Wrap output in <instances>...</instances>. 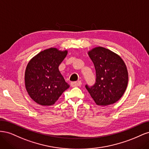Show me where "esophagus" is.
I'll return each instance as SVG.
<instances>
[{"mask_svg":"<svg viewBox=\"0 0 149 149\" xmlns=\"http://www.w3.org/2000/svg\"><path fill=\"white\" fill-rule=\"evenodd\" d=\"M81 85V81H73L71 83V87H77V86H79Z\"/></svg>","mask_w":149,"mask_h":149,"instance_id":"esophagus-1","label":"esophagus"}]
</instances>
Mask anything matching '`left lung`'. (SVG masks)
<instances>
[{
	"label": "left lung",
	"instance_id": "left-lung-1",
	"mask_svg": "<svg viewBox=\"0 0 149 149\" xmlns=\"http://www.w3.org/2000/svg\"><path fill=\"white\" fill-rule=\"evenodd\" d=\"M96 70V82L85 87L99 106H107L119 101L128 83V72L122 58L109 49L96 47L88 52Z\"/></svg>",
	"mask_w": 149,
	"mask_h": 149
}]
</instances>
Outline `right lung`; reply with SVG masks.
I'll return each instance as SVG.
<instances>
[{"label": "right lung", "instance_id": "obj_1", "mask_svg": "<svg viewBox=\"0 0 149 149\" xmlns=\"http://www.w3.org/2000/svg\"><path fill=\"white\" fill-rule=\"evenodd\" d=\"M67 53L66 50L48 48L34 56L26 66L25 88L30 97L38 104H54L70 87L58 69Z\"/></svg>", "mask_w": 149, "mask_h": 149}]
</instances>
